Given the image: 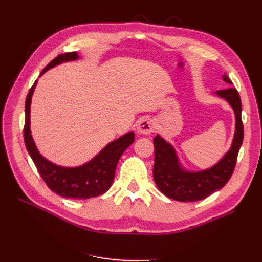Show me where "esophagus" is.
Wrapping results in <instances>:
<instances>
[{
    "label": "esophagus",
    "instance_id": "1",
    "mask_svg": "<svg viewBox=\"0 0 262 262\" xmlns=\"http://www.w3.org/2000/svg\"><path fill=\"white\" fill-rule=\"evenodd\" d=\"M154 130V121L149 118H142L137 124V132L140 134H151Z\"/></svg>",
    "mask_w": 262,
    "mask_h": 262
}]
</instances>
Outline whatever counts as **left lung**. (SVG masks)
I'll return each instance as SVG.
<instances>
[{"label": "left lung", "mask_w": 262, "mask_h": 262, "mask_svg": "<svg viewBox=\"0 0 262 262\" xmlns=\"http://www.w3.org/2000/svg\"><path fill=\"white\" fill-rule=\"evenodd\" d=\"M223 80L233 84L230 77L223 75ZM225 99L234 110L235 134L230 151L214 166L203 171L191 172L181 166L174 148L160 135L154 137V168L153 178L160 191L166 197L179 202H197L205 199L216 190L223 188L234 171L237 154L243 142V122L241 118V98L234 88L216 91Z\"/></svg>", "instance_id": "1"}]
</instances>
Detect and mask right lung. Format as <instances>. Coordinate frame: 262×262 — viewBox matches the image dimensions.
I'll return each instance as SVG.
<instances>
[{"label": "right lung", "mask_w": 262, "mask_h": 262, "mask_svg": "<svg viewBox=\"0 0 262 262\" xmlns=\"http://www.w3.org/2000/svg\"><path fill=\"white\" fill-rule=\"evenodd\" d=\"M77 58L79 55L76 52L60 54L42 70L40 75L49 69H53L54 66ZM36 84L37 81L33 83L26 99L24 137L27 151L35 163L39 174L52 191L65 198L88 199L104 193L114 181L116 166L122 153L134 143L135 134L133 132L127 133L118 140L109 143L97 157H94L88 163L75 168H64L49 162L38 152L30 132V104Z\"/></svg>", "instance_id": "right-lung-1"}]
</instances>
